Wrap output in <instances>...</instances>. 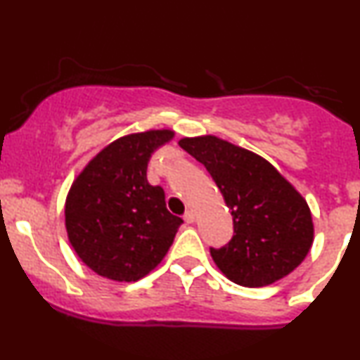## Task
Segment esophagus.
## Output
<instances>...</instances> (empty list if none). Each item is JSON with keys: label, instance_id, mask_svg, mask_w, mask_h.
Wrapping results in <instances>:
<instances>
[{"label": "esophagus", "instance_id": "obj_1", "mask_svg": "<svg viewBox=\"0 0 360 360\" xmlns=\"http://www.w3.org/2000/svg\"><path fill=\"white\" fill-rule=\"evenodd\" d=\"M194 220H196V214H194L193 212H186L184 213V221L186 223H193Z\"/></svg>", "mask_w": 360, "mask_h": 360}]
</instances>
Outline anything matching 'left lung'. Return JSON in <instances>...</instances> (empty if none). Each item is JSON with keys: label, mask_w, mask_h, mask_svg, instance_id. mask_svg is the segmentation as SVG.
<instances>
[{"label": "left lung", "mask_w": 360, "mask_h": 360, "mask_svg": "<svg viewBox=\"0 0 360 360\" xmlns=\"http://www.w3.org/2000/svg\"><path fill=\"white\" fill-rule=\"evenodd\" d=\"M179 146L203 164L232 210V240L210 249L218 269L245 288L295 271L313 243L311 212L295 186L264 157L214 135L184 137Z\"/></svg>", "instance_id": "left-lung-1"}]
</instances>
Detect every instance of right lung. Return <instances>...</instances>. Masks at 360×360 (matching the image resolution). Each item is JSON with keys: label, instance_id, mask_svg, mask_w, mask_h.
<instances>
[{"label": "right lung", "instance_id": "1", "mask_svg": "<svg viewBox=\"0 0 360 360\" xmlns=\"http://www.w3.org/2000/svg\"><path fill=\"white\" fill-rule=\"evenodd\" d=\"M172 130H148L120 137L89 160L65 198L69 242L91 271L131 283L166 257L179 217L166 208L160 186L147 181V164Z\"/></svg>", "mask_w": 360, "mask_h": 360}]
</instances>
